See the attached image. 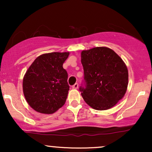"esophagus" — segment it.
Returning a JSON list of instances; mask_svg holds the SVG:
<instances>
[{"mask_svg":"<svg viewBox=\"0 0 152 152\" xmlns=\"http://www.w3.org/2000/svg\"><path fill=\"white\" fill-rule=\"evenodd\" d=\"M72 88H74V89H77V88H78V83H75L74 85H73Z\"/></svg>","mask_w":152,"mask_h":152,"instance_id":"1","label":"esophagus"}]
</instances>
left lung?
<instances>
[{
    "mask_svg": "<svg viewBox=\"0 0 152 152\" xmlns=\"http://www.w3.org/2000/svg\"><path fill=\"white\" fill-rule=\"evenodd\" d=\"M81 57L86 82V88L80 87L83 100L99 111L114 107L127 90L126 64L116 52L105 46L82 50Z\"/></svg>",
    "mask_w": 152,
    "mask_h": 152,
    "instance_id": "left-lung-1",
    "label": "left lung"
}]
</instances>
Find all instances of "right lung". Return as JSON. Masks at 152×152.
<instances>
[{
	"instance_id": "add662e5",
	"label": "right lung",
	"mask_w": 152,
	"mask_h": 152,
	"mask_svg": "<svg viewBox=\"0 0 152 152\" xmlns=\"http://www.w3.org/2000/svg\"><path fill=\"white\" fill-rule=\"evenodd\" d=\"M69 52L39 56L29 66L23 79V91L28 105L38 113L51 114L65 104L69 94L67 71L63 64Z\"/></svg>"
}]
</instances>
